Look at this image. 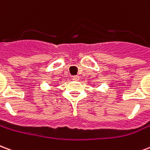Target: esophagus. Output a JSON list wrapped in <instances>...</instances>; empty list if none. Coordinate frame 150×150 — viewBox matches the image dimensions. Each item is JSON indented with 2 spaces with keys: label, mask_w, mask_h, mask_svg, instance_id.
Wrapping results in <instances>:
<instances>
[{
  "label": "esophagus",
  "mask_w": 150,
  "mask_h": 150,
  "mask_svg": "<svg viewBox=\"0 0 150 150\" xmlns=\"http://www.w3.org/2000/svg\"><path fill=\"white\" fill-rule=\"evenodd\" d=\"M73 78H74V80H76V81H78L79 80V76H77V75H75V76H73Z\"/></svg>",
  "instance_id": "obj_1"
}]
</instances>
